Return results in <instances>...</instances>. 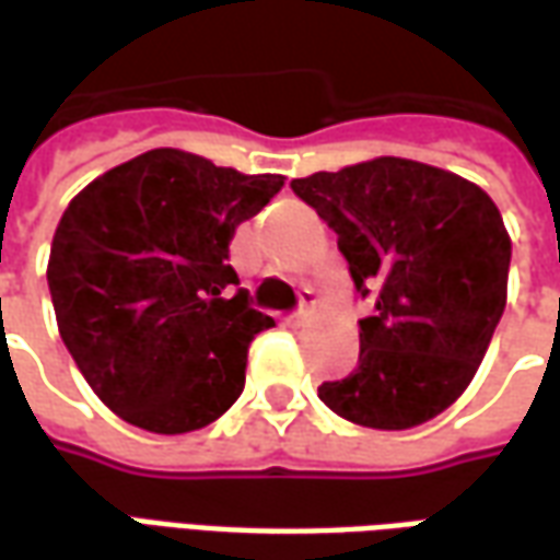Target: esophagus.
Here are the masks:
<instances>
[{
  "mask_svg": "<svg viewBox=\"0 0 560 560\" xmlns=\"http://www.w3.org/2000/svg\"><path fill=\"white\" fill-rule=\"evenodd\" d=\"M315 308H317L315 291H303V293H300V305H296V312H293V315H291L293 327H300V324H305L308 317L315 315Z\"/></svg>",
  "mask_w": 560,
  "mask_h": 560,
  "instance_id": "1",
  "label": "esophagus"
}]
</instances>
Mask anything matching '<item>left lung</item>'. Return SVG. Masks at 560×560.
Segmentation results:
<instances>
[{
	"label": "left lung",
	"instance_id": "1",
	"mask_svg": "<svg viewBox=\"0 0 560 560\" xmlns=\"http://www.w3.org/2000/svg\"><path fill=\"white\" fill-rule=\"evenodd\" d=\"M339 236L360 300V360L317 396L369 429H411L450 408L506 305L510 236L492 197L456 173L375 159L293 179Z\"/></svg>",
	"mask_w": 560,
	"mask_h": 560
}]
</instances>
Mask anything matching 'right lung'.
<instances>
[{
  "label": "right lung",
  "mask_w": 560,
  "mask_h": 560,
  "mask_svg": "<svg viewBox=\"0 0 560 560\" xmlns=\"http://www.w3.org/2000/svg\"><path fill=\"white\" fill-rule=\"evenodd\" d=\"M279 173L149 149L80 191L59 219L47 284L68 353L95 396L155 434L203 429L240 399L248 345L276 320L228 264Z\"/></svg>",
  "instance_id": "obj_1"
}]
</instances>
